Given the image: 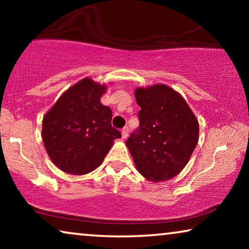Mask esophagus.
Listing matches in <instances>:
<instances>
[{
  "instance_id": "obj_1",
  "label": "esophagus",
  "mask_w": 249,
  "mask_h": 249,
  "mask_svg": "<svg viewBox=\"0 0 249 249\" xmlns=\"http://www.w3.org/2000/svg\"><path fill=\"white\" fill-rule=\"evenodd\" d=\"M128 134H129V129H128V127H124V128L121 130L122 138H127V137H128Z\"/></svg>"
}]
</instances>
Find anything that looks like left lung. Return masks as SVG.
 <instances>
[{
	"mask_svg": "<svg viewBox=\"0 0 249 249\" xmlns=\"http://www.w3.org/2000/svg\"><path fill=\"white\" fill-rule=\"evenodd\" d=\"M139 128L125 145L138 172L153 182L179 175L188 163L197 142L199 124L181 95L166 85L135 90Z\"/></svg>",
	"mask_w": 249,
	"mask_h": 249,
	"instance_id": "obj_1",
	"label": "left lung"
}]
</instances>
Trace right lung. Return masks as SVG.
Listing matches in <instances>:
<instances>
[{
  "label": "right lung",
  "instance_id": "obj_1",
  "mask_svg": "<svg viewBox=\"0 0 249 249\" xmlns=\"http://www.w3.org/2000/svg\"><path fill=\"white\" fill-rule=\"evenodd\" d=\"M105 85L84 78L61 95L43 119L42 137L57 168L83 176L101 165L121 132L112 127V111L101 103Z\"/></svg>",
  "mask_w": 249,
  "mask_h": 249
}]
</instances>
